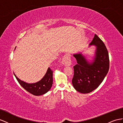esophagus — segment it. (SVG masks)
I'll return each mask as SVG.
<instances>
[{"instance_id":"obj_1","label":"esophagus","mask_w":123,"mask_h":123,"mask_svg":"<svg viewBox=\"0 0 123 123\" xmlns=\"http://www.w3.org/2000/svg\"><path fill=\"white\" fill-rule=\"evenodd\" d=\"M62 63L65 66H70L71 64V60L70 55L67 54L64 55L62 59Z\"/></svg>"}]
</instances>
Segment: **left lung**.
Wrapping results in <instances>:
<instances>
[{
    "label": "left lung",
    "mask_w": 123,
    "mask_h": 123,
    "mask_svg": "<svg viewBox=\"0 0 123 123\" xmlns=\"http://www.w3.org/2000/svg\"><path fill=\"white\" fill-rule=\"evenodd\" d=\"M90 45L97 46L95 58L92 63L88 62L81 53L73 55L77 64L73 67L72 84L82 93H89L98 87L109 70V53L102 40L95 34Z\"/></svg>",
    "instance_id": "left-lung-1"
}]
</instances>
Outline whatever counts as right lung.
Wrapping results in <instances>:
<instances>
[{"mask_svg":"<svg viewBox=\"0 0 123 123\" xmlns=\"http://www.w3.org/2000/svg\"><path fill=\"white\" fill-rule=\"evenodd\" d=\"M53 71L49 68L44 77L38 82L34 84H28L21 80L14 74L18 83L28 92L34 96H41L47 93L51 88L52 83Z\"/></svg>","mask_w":123,"mask_h":123,"instance_id":"add662e5","label":"right lung"}]
</instances>
